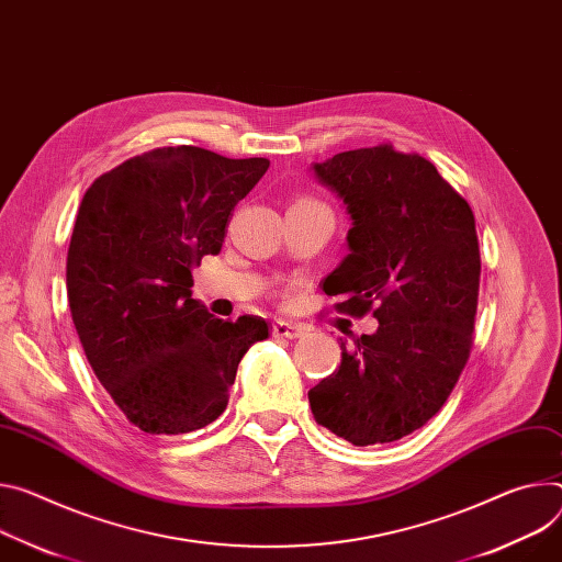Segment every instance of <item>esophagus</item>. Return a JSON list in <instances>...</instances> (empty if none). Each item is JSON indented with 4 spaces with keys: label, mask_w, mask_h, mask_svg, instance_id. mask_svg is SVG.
Masks as SVG:
<instances>
[{
    "label": "esophagus",
    "mask_w": 562,
    "mask_h": 562,
    "mask_svg": "<svg viewBox=\"0 0 562 562\" xmlns=\"http://www.w3.org/2000/svg\"><path fill=\"white\" fill-rule=\"evenodd\" d=\"M273 336H278V338H300V336H304V327L295 325V323L278 321V323H273Z\"/></svg>",
    "instance_id": "esophagus-1"
}]
</instances>
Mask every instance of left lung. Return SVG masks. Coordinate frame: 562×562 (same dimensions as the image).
<instances>
[{"label": "left lung", "instance_id": "8db88e82", "mask_svg": "<svg viewBox=\"0 0 562 562\" xmlns=\"http://www.w3.org/2000/svg\"><path fill=\"white\" fill-rule=\"evenodd\" d=\"M351 217L347 258L325 278L340 314L372 316L374 334L340 342L338 370L310 390L321 426L353 446L396 441L432 419L462 374L480 293L469 201L437 168L392 145L314 164Z\"/></svg>", "mask_w": 562, "mask_h": 562}]
</instances>
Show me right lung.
Segmentation results:
<instances>
[{
	"label": "right lung",
	"mask_w": 562,
	"mask_h": 562,
	"mask_svg": "<svg viewBox=\"0 0 562 562\" xmlns=\"http://www.w3.org/2000/svg\"><path fill=\"white\" fill-rule=\"evenodd\" d=\"M269 159L157 147L100 175L67 252V295L87 361L130 424L186 435L213 424L260 316L222 321L192 297V269L217 255L237 201Z\"/></svg>",
	"instance_id": "obj_1"
}]
</instances>
